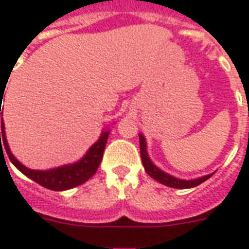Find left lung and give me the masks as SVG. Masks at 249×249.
<instances>
[{
	"instance_id": "left-lung-1",
	"label": "left lung",
	"mask_w": 249,
	"mask_h": 249,
	"mask_svg": "<svg viewBox=\"0 0 249 249\" xmlns=\"http://www.w3.org/2000/svg\"><path fill=\"white\" fill-rule=\"evenodd\" d=\"M147 144H146V140L142 134H140V148H141V159H142V164L144 166V170L147 172V174L150 177H152L154 179H156L160 183H163L165 186H169V187H173V189H190V187H195V186L200 185L204 181H207L209 177H212V174H207V176H203V177H199L196 179H179V178H176L170 174L165 173L161 169H159L155 164L152 163L150 158H148L147 154Z\"/></svg>"
}]
</instances>
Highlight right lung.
Masks as SVG:
<instances>
[{
  "mask_svg": "<svg viewBox=\"0 0 249 249\" xmlns=\"http://www.w3.org/2000/svg\"><path fill=\"white\" fill-rule=\"evenodd\" d=\"M5 90H0V99L3 98ZM2 102V101H1ZM1 105H0V117H1ZM109 130H103L99 137V140L88 150L83 159L76 161L73 164H68V165L58 166L54 169L49 170H33L28 169L24 166L20 161L11 154L10 151L9 144L6 141L5 136V123L1 119V132H0V147L1 151L3 152L2 147H5L7 156H9L10 161L17 166L18 169L20 170L21 173L25 174L27 177L37 182L38 185L44 186L46 189L53 190V191H64V190H70L76 186L83 185L91 176L95 174L98 166L101 164L102 158H103V151H105L106 143L108 140Z\"/></svg>",
  "mask_w": 249,
  "mask_h": 249,
  "instance_id": "right-lung-1",
  "label": "right lung"
}]
</instances>
